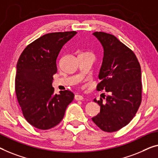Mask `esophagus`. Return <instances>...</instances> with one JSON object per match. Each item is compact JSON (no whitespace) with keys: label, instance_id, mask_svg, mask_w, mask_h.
<instances>
[{"label":"esophagus","instance_id":"obj_1","mask_svg":"<svg viewBox=\"0 0 158 158\" xmlns=\"http://www.w3.org/2000/svg\"><path fill=\"white\" fill-rule=\"evenodd\" d=\"M74 98H75V99H76L77 101H81V100H83L84 97H83V96L79 95V94H77V95H75Z\"/></svg>","mask_w":158,"mask_h":158}]
</instances>
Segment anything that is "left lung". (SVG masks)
Masks as SVG:
<instances>
[{
	"instance_id": "8db88e82",
	"label": "left lung",
	"mask_w": 158,
	"mask_h": 158,
	"mask_svg": "<svg viewBox=\"0 0 158 158\" xmlns=\"http://www.w3.org/2000/svg\"><path fill=\"white\" fill-rule=\"evenodd\" d=\"M93 35L103 48L97 90L110 95L105 102L94 100L101 109L92 121L102 131L112 133L128 125L138 111L142 99L141 69L133 52L114 35L103 32Z\"/></svg>"
}]
</instances>
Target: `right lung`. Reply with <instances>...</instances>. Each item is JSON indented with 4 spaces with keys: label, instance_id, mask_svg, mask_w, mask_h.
Returning <instances> with one entry per match:
<instances>
[{
    "label": "right lung",
    "instance_id": "obj_1",
    "mask_svg": "<svg viewBox=\"0 0 158 158\" xmlns=\"http://www.w3.org/2000/svg\"><path fill=\"white\" fill-rule=\"evenodd\" d=\"M76 31L52 32L27 45L17 63L15 93L23 114L32 126L48 130L56 126L74 99L72 91L55 94L53 75L57 72L56 58L64 44Z\"/></svg>",
    "mask_w": 158,
    "mask_h": 158
}]
</instances>
